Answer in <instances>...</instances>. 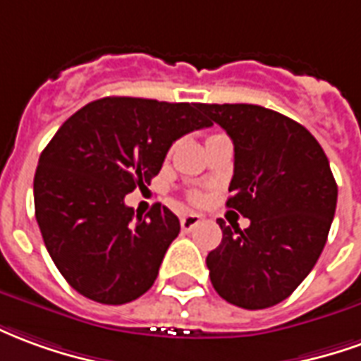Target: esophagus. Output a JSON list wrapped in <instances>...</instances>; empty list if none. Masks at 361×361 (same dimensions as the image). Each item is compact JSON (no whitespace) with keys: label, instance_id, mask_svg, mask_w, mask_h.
Returning <instances> with one entry per match:
<instances>
[{"label":"esophagus","instance_id":"esophagus-1","mask_svg":"<svg viewBox=\"0 0 361 361\" xmlns=\"http://www.w3.org/2000/svg\"><path fill=\"white\" fill-rule=\"evenodd\" d=\"M200 221L202 217L198 214H186V216L180 217V227H183V231H192Z\"/></svg>","mask_w":361,"mask_h":361}]
</instances>
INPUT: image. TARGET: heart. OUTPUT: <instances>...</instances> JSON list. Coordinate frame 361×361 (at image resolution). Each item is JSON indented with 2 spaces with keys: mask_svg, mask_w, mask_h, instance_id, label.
<instances>
[{
  "mask_svg": "<svg viewBox=\"0 0 361 361\" xmlns=\"http://www.w3.org/2000/svg\"><path fill=\"white\" fill-rule=\"evenodd\" d=\"M194 198H196V196H194Z\"/></svg>",
  "mask_w": 361,
  "mask_h": 361,
  "instance_id": "1",
  "label": "heart"
}]
</instances>
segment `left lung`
Listing matches in <instances>:
<instances>
[{
    "mask_svg": "<svg viewBox=\"0 0 361 361\" xmlns=\"http://www.w3.org/2000/svg\"><path fill=\"white\" fill-rule=\"evenodd\" d=\"M209 122L233 140L235 169L227 208L250 226H226L206 258L221 298L267 309L290 298L313 270L336 209V180L309 130L258 104H202Z\"/></svg>",
    "mask_w": 361,
    "mask_h": 361,
    "instance_id": "left-lung-1",
    "label": "left lung"
}]
</instances>
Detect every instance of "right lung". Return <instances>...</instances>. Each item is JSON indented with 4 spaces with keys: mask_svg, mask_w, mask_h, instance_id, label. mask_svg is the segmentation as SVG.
<instances>
[{
    "mask_svg": "<svg viewBox=\"0 0 361 361\" xmlns=\"http://www.w3.org/2000/svg\"><path fill=\"white\" fill-rule=\"evenodd\" d=\"M209 126L200 103L134 97L93 101L60 126L38 159L35 214L73 290L122 305L152 288L180 224L161 204L134 216L124 196L152 183L173 142Z\"/></svg>",
    "mask_w": 361,
    "mask_h": 361,
    "instance_id": "right-lung-1",
    "label": "right lung"
}]
</instances>
